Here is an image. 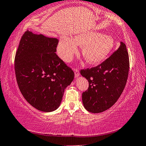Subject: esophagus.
Wrapping results in <instances>:
<instances>
[{"label":"esophagus","mask_w":146,"mask_h":146,"mask_svg":"<svg viewBox=\"0 0 146 146\" xmlns=\"http://www.w3.org/2000/svg\"><path fill=\"white\" fill-rule=\"evenodd\" d=\"M74 71H75V77H79V75H80L79 69H77V68H75V69H74Z\"/></svg>","instance_id":"1"}]
</instances>
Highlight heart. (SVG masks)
Returning a JSON list of instances; mask_svg holds the SVG:
<instances>
[{"instance_id": "obj_1", "label": "heart", "mask_w": 146, "mask_h": 146, "mask_svg": "<svg viewBox=\"0 0 146 146\" xmlns=\"http://www.w3.org/2000/svg\"><path fill=\"white\" fill-rule=\"evenodd\" d=\"M83 46V55L87 63L97 65L102 62L114 48V41L111 36L96 32H86L75 38L63 36L59 40L57 52L61 59L70 61Z\"/></svg>"}]
</instances>
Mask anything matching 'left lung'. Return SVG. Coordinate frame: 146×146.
<instances>
[{"mask_svg": "<svg viewBox=\"0 0 146 146\" xmlns=\"http://www.w3.org/2000/svg\"><path fill=\"white\" fill-rule=\"evenodd\" d=\"M130 62L124 43L97 66L81 69L80 73L89 81V88L82 94L84 107L92 113L110 108L122 94L128 79Z\"/></svg>", "mask_w": 146, "mask_h": 146, "instance_id": "8db88e82", "label": "left lung"}]
</instances>
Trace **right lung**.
Returning <instances> with one entry per match:
<instances>
[{"label": "right lung", "mask_w": 146, "mask_h": 146, "mask_svg": "<svg viewBox=\"0 0 146 146\" xmlns=\"http://www.w3.org/2000/svg\"><path fill=\"white\" fill-rule=\"evenodd\" d=\"M59 40L26 31L14 59L18 87L36 109L52 112L60 105L63 93L74 79V72L56 54Z\"/></svg>", "instance_id": "right-lung-1"}]
</instances>
